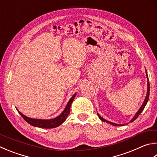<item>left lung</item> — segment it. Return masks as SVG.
I'll list each match as a JSON object with an SVG mask.
<instances>
[{"label": "left lung", "instance_id": "obj_1", "mask_svg": "<svg viewBox=\"0 0 157 157\" xmlns=\"http://www.w3.org/2000/svg\"><path fill=\"white\" fill-rule=\"evenodd\" d=\"M146 77H147V94H146V98H145V99H144V101L143 104L141 105V106L140 107V108H139V110L137 111V112L136 113L135 116L133 117L132 119H131V120L130 121V122H133L135 120V119H136V118L138 117L139 115H140L142 111L144 110L145 106H146L147 102L148 101V99H149V95H150V83H149V79H148V76H147V73L146 69ZM98 117H99V118L102 121L106 122V123L110 124H111V125H113V126H125V125H126V124H117L113 123V122H110V121H107V120H106V119H104L103 117H101L99 115V113H98ZM127 124H128V123Z\"/></svg>", "mask_w": 157, "mask_h": 157}]
</instances>
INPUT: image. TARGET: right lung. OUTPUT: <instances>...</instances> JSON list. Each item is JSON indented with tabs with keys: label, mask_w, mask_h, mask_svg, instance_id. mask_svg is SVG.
<instances>
[{
	"label": "right lung",
	"mask_w": 157,
	"mask_h": 157,
	"mask_svg": "<svg viewBox=\"0 0 157 157\" xmlns=\"http://www.w3.org/2000/svg\"><path fill=\"white\" fill-rule=\"evenodd\" d=\"M76 96V93L74 94L72 96V98L70 99V100L68 102L66 107H65L64 110L62 111V113L59 116L56 117L53 119H33L28 117L24 115L23 114L21 113L20 111L17 109L18 112L19 113L20 115L22 116V117L23 118L25 121H26L28 124L35 127H38L41 128H56L63 123L66 120L68 115L70 113V109L71 104L73 101V99H75Z\"/></svg>",
	"instance_id": "right-lung-1"
}]
</instances>
